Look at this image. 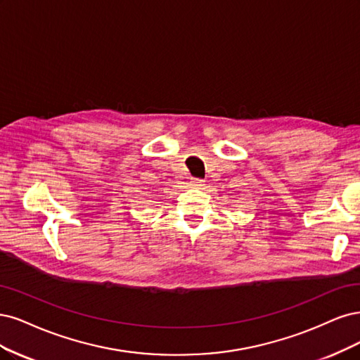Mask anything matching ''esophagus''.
I'll return each mask as SVG.
<instances>
[{"mask_svg": "<svg viewBox=\"0 0 360 360\" xmlns=\"http://www.w3.org/2000/svg\"><path fill=\"white\" fill-rule=\"evenodd\" d=\"M193 185H194V187H203L205 181L203 179H193Z\"/></svg>", "mask_w": 360, "mask_h": 360, "instance_id": "34e87169", "label": "esophagus"}]
</instances>
